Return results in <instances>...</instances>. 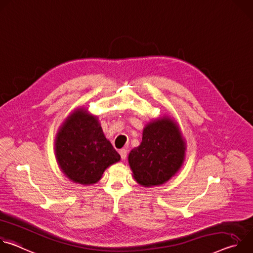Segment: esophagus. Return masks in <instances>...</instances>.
Wrapping results in <instances>:
<instances>
[{
  "instance_id": "34e87169",
  "label": "esophagus",
  "mask_w": 253,
  "mask_h": 253,
  "mask_svg": "<svg viewBox=\"0 0 253 253\" xmlns=\"http://www.w3.org/2000/svg\"><path fill=\"white\" fill-rule=\"evenodd\" d=\"M119 154H120L121 158H122L123 160H125V159H126V157H127V149L123 148V149L119 150Z\"/></svg>"
}]
</instances>
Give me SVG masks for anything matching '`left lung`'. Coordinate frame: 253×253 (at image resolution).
<instances>
[{"mask_svg": "<svg viewBox=\"0 0 253 253\" xmlns=\"http://www.w3.org/2000/svg\"><path fill=\"white\" fill-rule=\"evenodd\" d=\"M185 151V139L173 118L151 120L143 130L140 145L128 156L134 179L144 187L166 183L181 168Z\"/></svg>", "mask_w": 253, "mask_h": 253, "instance_id": "left-lung-1", "label": "left lung"}]
</instances>
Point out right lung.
Returning <instances> with one entry per match:
<instances>
[{"instance_id":"obj_1","label":"right lung","mask_w":253,"mask_h":253,"mask_svg":"<svg viewBox=\"0 0 253 253\" xmlns=\"http://www.w3.org/2000/svg\"><path fill=\"white\" fill-rule=\"evenodd\" d=\"M55 155L64 175L82 185L97 183L104 171L121 158L106 139L98 117L85 108H77L60 126Z\"/></svg>"}]
</instances>
